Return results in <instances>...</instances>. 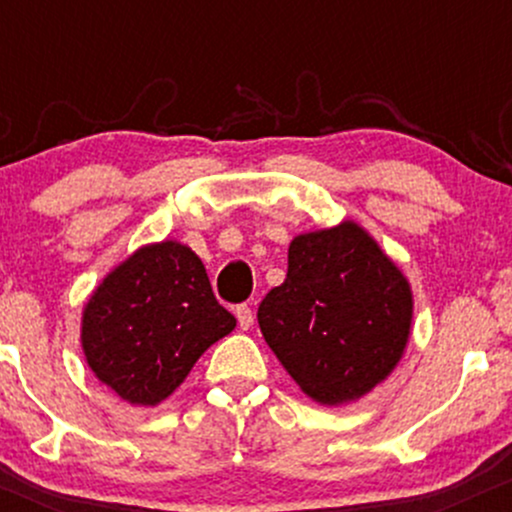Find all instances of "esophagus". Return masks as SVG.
<instances>
[{"label": "esophagus", "mask_w": 512, "mask_h": 512, "mask_svg": "<svg viewBox=\"0 0 512 512\" xmlns=\"http://www.w3.org/2000/svg\"><path fill=\"white\" fill-rule=\"evenodd\" d=\"M236 317H238L240 330H250L252 322H255V315H252V308H248V305H238Z\"/></svg>", "instance_id": "obj_1"}]
</instances>
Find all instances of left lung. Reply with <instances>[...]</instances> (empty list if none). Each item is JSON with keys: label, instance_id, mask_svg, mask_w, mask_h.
Wrapping results in <instances>:
<instances>
[{"label": "left lung", "instance_id": "left-lung-1", "mask_svg": "<svg viewBox=\"0 0 512 512\" xmlns=\"http://www.w3.org/2000/svg\"><path fill=\"white\" fill-rule=\"evenodd\" d=\"M411 317L407 276L356 221L293 238L284 284L257 310L264 342L325 407L383 383L407 349Z\"/></svg>", "mask_w": 512, "mask_h": 512}]
</instances>
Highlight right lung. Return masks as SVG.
Segmentation results:
<instances>
[{"label":"right lung","instance_id":"right-lung-1","mask_svg":"<svg viewBox=\"0 0 512 512\" xmlns=\"http://www.w3.org/2000/svg\"><path fill=\"white\" fill-rule=\"evenodd\" d=\"M236 327L207 269L178 240L142 245L93 289L81 313L88 368L134 407H156Z\"/></svg>","mask_w":512,"mask_h":512}]
</instances>
